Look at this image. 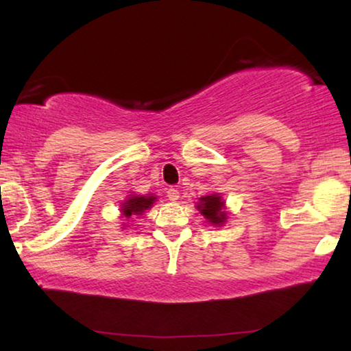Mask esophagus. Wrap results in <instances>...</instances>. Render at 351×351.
Returning <instances> with one entry per match:
<instances>
[{
    "label": "esophagus",
    "instance_id": "1",
    "mask_svg": "<svg viewBox=\"0 0 351 351\" xmlns=\"http://www.w3.org/2000/svg\"><path fill=\"white\" fill-rule=\"evenodd\" d=\"M166 195H167V198H169L171 201H177V199L180 198V195H179V190H177V189H167Z\"/></svg>",
    "mask_w": 351,
    "mask_h": 351
}]
</instances>
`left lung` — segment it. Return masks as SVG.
I'll list each match as a JSON object with an SVG mask.
<instances>
[{"label":"left lung","mask_w":351,"mask_h":351,"mask_svg":"<svg viewBox=\"0 0 351 351\" xmlns=\"http://www.w3.org/2000/svg\"><path fill=\"white\" fill-rule=\"evenodd\" d=\"M199 203L196 204V208L201 214L204 215V219L208 220L209 223L215 225V227H220V225L225 223L227 220V213H225V201L219 193H213L208 196H201Z\"/></svg>","instance_id":"8db88e82"}]
</instances>
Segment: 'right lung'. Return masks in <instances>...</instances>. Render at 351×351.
<instances>
[{
	"label": "right lung",
	"mask_w": 351,
	"mask_h": 351,
	"mask_svg": "<svg viewBox=\"0 0 351 351\" xmlns=\"http://www.w3.org/2000/svg\"><path fill=\"white\" fill-rule=\"evenodd\" d=\"M156 201V196L153 195H147V196H141V195H129L124 203L121 204V215L124 219H131L132 215H142L147 209H150L153 203Z\"/></svg>",
	"instance_id": "right-lung-1"
}]
</instances>
